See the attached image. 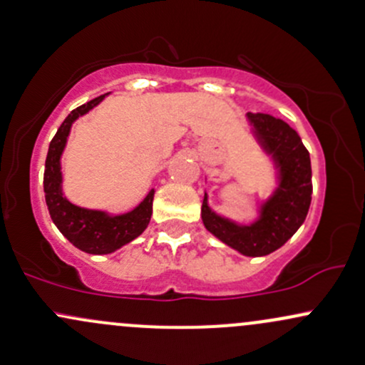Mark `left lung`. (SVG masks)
I'll list each match as a JSON object with an SVG mask.
<instances>
[{
  "label": "left lung",
  "instance_id": "obj_1",
  "mask_svg": "<svg viewBox=\"0 0 365 365\" xmlns=\"http://www.w3.org/2000/svg\"><path fill=\"white\" fill-rule=\"evenodd\" d=\"M250 134L273 167L275 186L256 203V217L238 222L202 203V221L209 233L247 257L275 252L301 228L312 203V162L294 128L275 116L247 113Z\"/></svg>",
  "mask_w": 365,
  "mask_h": 365
}]
</instances>
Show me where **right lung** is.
Segmentation results:
<instances>
[{
	"instance_id": "right-lung-1",
	"label": "right lung",
	"mask_w": 365,
	"mask_h": 365,
	"mask_svg": "<svg viewBox=\"0 0 365 365\" xmlns=\"http://www.w3.org/2000/svg\"><path fill=\"white\" fill-rule=\"evenodd\" d=\"M106 96L108 93L73 109L68 118L62 121L48 146L45 175H43L46 207H48L53 225L76 249L87 254H96V256L115 252L143 235V231L150 225L153 197H155V187H151L134 209L121 214L109 212L104 209H87L66 198L64 190H62L61 160L68 144V137L71 134V127L80 116L87 115L96 106L103 103Z\"/></svg>"
}]
</instances>
